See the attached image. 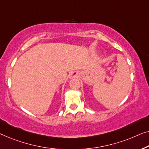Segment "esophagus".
<instances>
[{
    "mask_svg": "<svg viewBox=\"0 0 149 149\" xmlns=\"http://www.w3.org/2000/svg\"><path fill=\"white\" fill-rule=\"evenodd\" d=\"M74 76H75V75H74Z\"/></svg>",
    "mask_w": 149,
    "mask_h": 149,
    "instance_id": "obj_1",
    "label": "esophagus"
}]
</instances>
